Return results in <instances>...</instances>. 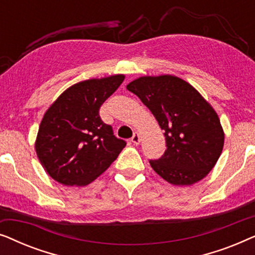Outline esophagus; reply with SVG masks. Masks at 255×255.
Masks as SVG:
<instances>
[{"label": "esophagus", "mask_w": 255, "mask_h": 255, "mask_svg": "<svg viewBox=\"0 0 255 255\" xmlns=\"http://www.w3.org/2000/svg\"><path fill=\"white\" fill-rule=\"evenodd\" d=\"M131 141L135 145L139 144V141H140V135H139L138 132H134L133 135H132V138H131Z\"/></svg>", "instance_id": "esophagus-1"}]
</instances>
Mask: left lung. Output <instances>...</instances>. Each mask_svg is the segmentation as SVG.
<instances>
[{
	"instance_id": "obj_1",
	"label": "left lung",
	"mask_w": 255,
	"mask_h": 255,
	"mask_svg": "<svg viewBox=\"0 0 255 255\" xmlns=\"http://www.w3.org/2000/svg\"><path fill=\"white\" fill-rule=\"evenodd\" d=\"M127 89L158 121L166 138L161 158L151 167L174 186H190L214 168L224 146L218 115L193 86L174 75L141 76Z\"/></svg>"
}]
</instances>
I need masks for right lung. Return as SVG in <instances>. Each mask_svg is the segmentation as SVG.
I'll return each mask as SVG.
<instances>
[{
    "label": "right lung",
    "mask_w": 255,
    "mask_h": 255,
    "mask_svg": "<svg viewBox=\"0 0 255 255\" xmlns=\"http://www.w3.org/2000/svg\"><path fill=\"white\" fill-rule=\"evenodd\" d=\"M123 74L90 79L66 89L45 113L36 152L45 172L65 186H87L117 159L127 142L103 123L100 108Z\"/></svg>",
    "instance_id": "obj_1"
}]
</instances>
